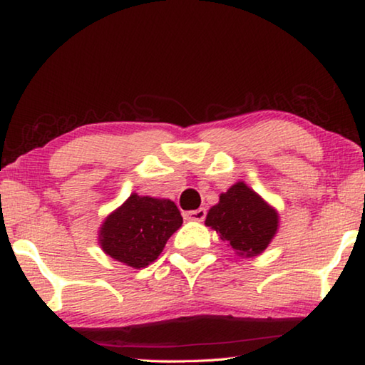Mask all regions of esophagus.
<instances>
[{
    "mask_svg": "<svg viewBox=\"0 0 365 365\" xmlns=\"http://www.w3.org/2000/svg\"><path fill=\"white\" fill-rule=\"evenodd\" d=\"M183 217L187 220H196V222H201L206 219V209L205 207H200V209H195V211H188L183 214Z\"/></svg>",
    "mask_w": 365,
    "mask_h": 365,
    "instance_id": "esophagus-1",
    "label": "esophagus"
}]
</instances>
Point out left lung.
<instances>
[{"label": "left lung", "instance_id": "left-lung-1", "mask_svg": "<svg viewBox=\"0 0 365 365\" xmlns=\"http://www.w3.org/2000/svg\"><path fill=\"white\" fill-rule=\"evenodd\" d=\"M206 225L238 256H256L274 238L279 215L256 191L238 182L220 195L219 205L209 209Z\"/></svg>", "mask_w": 365, "mask_h": 365}]
</instances>
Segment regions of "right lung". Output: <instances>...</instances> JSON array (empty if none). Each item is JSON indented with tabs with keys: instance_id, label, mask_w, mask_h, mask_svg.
Instances as JSON below:
<instances>
[{
	"instance_id": "add662e5",
	"label": "right lung",
	"mask_w": 365,
	"mask_h": 365,
	"mask_svg": "<svg viewBox=\"0 0 365 365\" xmlns=\"http://www.w3.org/2000/svg\"><path fill=\"white\" fill-rule=\"evenodd\" d=\"M182 222L175 202L133 193L104 220L100 242L108 256L141 269L158 259Z\"/></svg>"
}]
</instances>
